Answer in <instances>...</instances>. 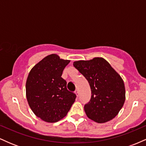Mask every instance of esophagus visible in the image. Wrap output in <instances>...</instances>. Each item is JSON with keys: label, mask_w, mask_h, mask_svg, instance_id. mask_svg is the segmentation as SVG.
<instances>
[{"label": "esophagus", "mask_w": 146, "mask_h": 146, "mask_svg": "<svg viewBox=\"0 0 146 146\" xmlns=\"http://www.w3.org/2000/svg\"><path fill=\"white\" fill-rule=\"evenodd\" d=\"M75 94L77 95V96H79V90H78V89H76L75 90Z\"/></svg>", "instance_id": "34e87169"}]
</instances>
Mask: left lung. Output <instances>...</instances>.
Returning a JSON list of instances; mask_svg holds the SVG:
<instances>
[{"mask_svg":"<svg viewBox=\"0 0 146 146\" xmlns=\"http://www.w3.org/2000/svg\"><path fill=\"white\" fill-rule=\"evenodd\" d=\"M73 66L86 79L91 90L90 101L84 105L87 117L98 123L113 119L125 102L124 83L120 75L102 58L74 62Z\"/></svg>","mask_w":146,"mask_h":146,"instance_id":"left-lung-1","label":"left lung"}]
</instances>
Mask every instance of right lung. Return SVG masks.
<instances>
[{"instance_id": "right-lung-1", "label": "right lung", "mask_w": 146, "mask_h": 146, "mask_svg": "<svg viewBox=\"0 0 146 146\" xmlns=\"http://www.w3.org/2000/svg\"><path fill=\"white\" fill-rule=\"evenodd\" d=\"M69 60L56 54L43 58L29 72L26 82V95L33 113L43 121L54 123L62 119L74 103L76 95L66 88L62 78Z\"/></svg>"}]
</instances>
